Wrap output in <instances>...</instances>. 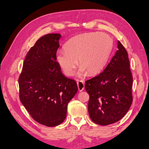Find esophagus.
Returning <instances> with one entry per match:
<instances>
[{"instance_id": "obj_1", "label": "esophagus", "mask_w": 149, "mask_h": 149, "mask_svg": "<svg viewBox=\"0 0 149 149\" xmlns=\"http://www.w3.org/2000/svg\"><path fill=\"white\" fill-rule=\"evenodd\" d=\"M77 87H78V89L79 92H81L83 91L85 88V86H84V83L82 80H79L78 81V82L77 83Z\"/></svg>"}]
</instances>
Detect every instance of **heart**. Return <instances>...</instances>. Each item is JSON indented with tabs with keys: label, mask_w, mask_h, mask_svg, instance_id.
I'll return each mask as SVG.
<instances>
[{
	"label": "heart",
	"mask_w": 149,
	"mask_h": 149,
	"mask_svg": "<svg viewBox=\"0 0 149 149\" xmlns=\"http://www.w3.org/2000/svg\"><path fill=\"white\" fill-rule=\"evenodd\" d=\"M112 49V40L103 33H84L72 38L65 43L64 49L58 50L55 59L63 72L73 75L76 66L81 64L79 75L88 72L90 75L102 70L108 60Z\"/></svg>",
	"instance_id": "1"
}]
</instances>
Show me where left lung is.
<instances>
[{
	"label": "left lung",
	"mask_w": 149,
	"mask_h": 149,
	"mask_svg": "<svg viewBox=\"0 0 149 149\" xmlns=\"http://www.w3.org/2000/svg\"><path fill=\"white\" fill-rule=\"evenodd\" d=\"M85 83L89 116L95 123L109 125L127 113L132 102V76L127 52L119 41L117 51L103 72Z\"/></svg>",
	"instance_id": "left-lung-1"
}]
</instances>
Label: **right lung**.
<instances>
[{
  "label": "right lung",
  "mask_w": 149,
  "mask_h": 149,
  "mask_svg": "<svg viewBox=\"0 0 149 149\" xmlns=\"http://www.w3.org/2000/svg\"><path fill=\"white\" fill-rule=\"evenodd\" d=\"M61 35L41 37L28 51L19 77L22 103L36 122L48 127L66 118L68 104L77 92L76 81L65 77L55 56Z\"/></svg>",
  "instance_id": "1"
}]
</instances>
